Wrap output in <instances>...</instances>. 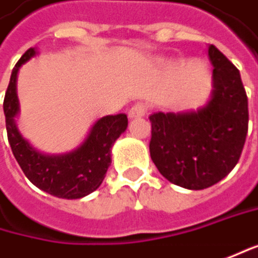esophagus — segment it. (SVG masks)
<instances>
[{
	"mask_svg": "<svg viewBox=\"0 0 258 258\" xmlns=\"http://www.w3.org/2000/svg\"><path fill=\"white\" fill-rule=\"evenodd\" d=\"M145 113H147V105L142 102H138L127 111V116H129V119H139V117H144Z\"/></svg>",
	"mask_w": 258,
	"mask_h": 258,
	"instance_id": "1",
	"label": "esophagus"
}]
</instances>
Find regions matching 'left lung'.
<instances>
[{"mask_svg":"<svg viewBox=\"0 0 258 258\" xmlns=\"http://www.w3.org/2000/svg\"><path fill=\"white\" fill-rule=\"evenodd\" d=\"M210 100L198 110L150 116V154L158 172L186 189H204L236 166L248 132V100L239 70L209 45Z\"/></svg>","mask_w":258,"mask_h":258,"instance_id":"left-lung-1","label":"left lung"}]
</instances>
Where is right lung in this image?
<instances>
[{"instance_id":"right-lung-1","label":"right lung","mask_w":258,"mask_h":258,"mask_svg":"<svg viewBox=\"0 0 258 258\" xmlns=\"http://www.w3.org/2000/svg\"><path fill=\"white\" fill-rule=\"evenodd\" d=\"M35 48L28 49L11 72L4 98L6 127L11 151L28 179L39 189L58 198L78 200L100 188L111 164V147L126 131V114L104 116L91 127L81 145L63 154L38 151L20 134L16 117L20 111L17 98V75L20 67L35 57Z\"/></svg>"}]
</instances>
